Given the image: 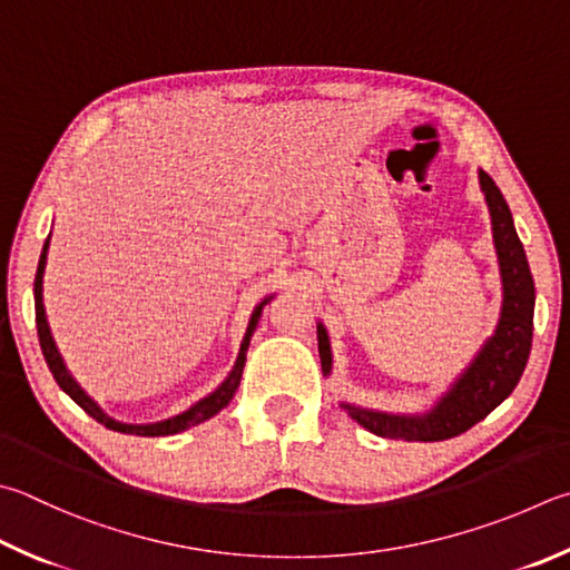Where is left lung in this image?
Here are the masks:
<instances>
[{"label": "left lung", "mask_w": 570, "mask_h": 570, "mask_svg": "<svg viewBox=\"0 0 570 570\" xmlns=\"http://www.w3.org/2000/svg\"><path fill=\"white\" fill-rule=\"evenodd\" d=\"M493 224L495 254H499L503 278V308L495 334L485 341L473 364L449 389L436 406L423 416H391V413L366 411L344 403L351 419L384 439L396 441H446L469 431L499 406L521 381L533 341V304L535 288L523 244L515 234L509 204L495 181L479 171ZM318 331V356L324 374H331V346L324 326Z\"/></svg>", "instance_id": "obj_1"}]
</instances>
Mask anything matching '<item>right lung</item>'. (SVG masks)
Here are the masks:
<instances>
[{
  "label": "right lung",
  "mask_w": 570,
  "mask_h": 570,
  "mask_svg": "<svg viewBox=\"0 0 570 570\" xmlns=\"http://www.w3.org/2000/svg\"><path fill=\"white\" fill-rule=\"evenodd\" d=\"M47 249H49V239L45 242V249H41L37 276H35V308H37L39 346H41V354H45L47 366L51 371V376H55V381L59 384V389L65 391V393H69V399L75 401V403H79V406L85 409L91 419H97L99 423H105L107 429L119 431V433H137V436H171V433H179L184 429L196 426V423L212 419L214 413H219L226 406V403L232 401V396L236 393V386H239V381H242V371H244V364H246V348H249V341H252V334H254V328H256V321H258V316H262V308H264V304L268 302V298H264V302L254 308L252 321H249V328H246V336L242 341L239 356H236V364L232 368V374L226 376V381H224L219 389H216L214 393H209V396H206V399H202L199 403H194L189 411L179 413V416H171V419L159 421V423H149V426H131V423H119V421H114L111 416H107V413L101 411L97 403L87 396L85 391H81V386L77 384V381L71 379V374H69L67 366H65V361H61V356H59V351L55 346V338H51V334H49V324H47V316H45V304H41V276H45V266H47Z\"/></svg>",
  "instance_id": "1"
}]
</instances>
